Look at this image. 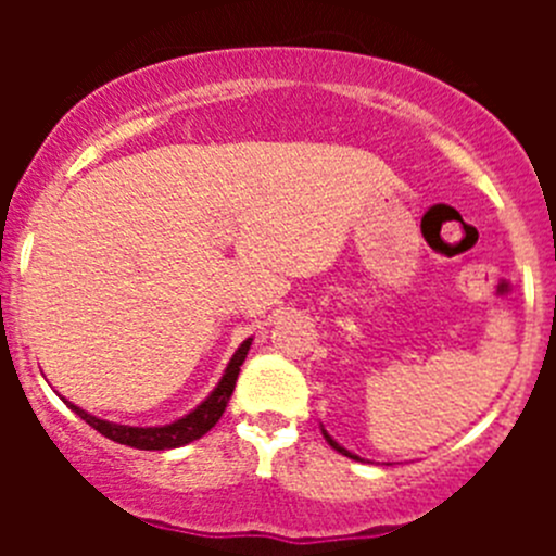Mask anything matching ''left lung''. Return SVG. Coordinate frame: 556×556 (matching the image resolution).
<instances>
[{"label": "left lung", "mask_w": 556, "mask_h": 556, "mask_svg": "<svg viewBox=\"0 0 556 556\" xmlns=\"http://www.w3.org/2000/svg\"><path fill=\"white\" fill-rule=\"evenodd\" d=\"M323 435H325V441H328V444H330V446H333V450H336V452H341V454H344V457H352V459H361V457H357V454L346 452V450H344V446H341V444H336V441H333V439H330V435H328V433H325V430H323Z\"/></svg>", "instance_id": "1"}]
</instances>
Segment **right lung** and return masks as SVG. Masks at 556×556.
<instances>
[{"label":"right lung","mask_w":556,"mask_h":556,"mask_svg":"<svg viewBox=\"0 0 556 556\" xmlns=\"http://www.w3.org/2000/svg\"><path fill=\"white\" fill-rule=\"evenodd\" d=\"M250 344L252 339H247L242 341V346L233 352L231 363L226 366V374H223V379L217 382L215 390L210 392V397L201 401L193 412L185 414L182 419H177V422L172 425H161V428H131V425H117V422H106V419L93 417V414L83 412L80 406H75V403L70 401L64 403L77 414V417L86 419L93 430H99L104 439L115 441V444L134 446V450H148V452L177 450V446H185L190 444V441L201 439L204 433H210V430L215 428L217 419L223 417V412H226L228 401H231L233 395V387H237V377L239 371H242L247 352H250Z\"/></svg>","instance_id":"obj_1"}]
</instances>
